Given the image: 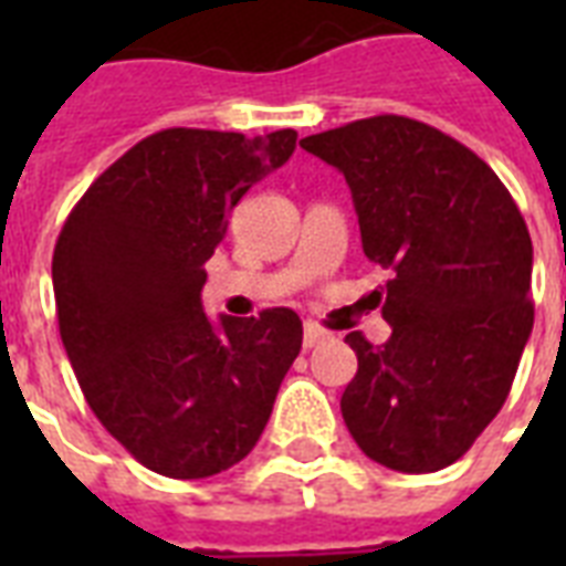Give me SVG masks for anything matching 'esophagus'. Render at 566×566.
Listing matches in <instances>:
<instances>
[{
    "mask_svg": "<svg viewBox=\"0 0 566 566\" xmlns=\"http://www.w3.org/2000/svg\"><path fill=\"white\" fill-rule=\"evenodd\" d=\"M326 337V328H319V323H314V319H305V335H302V346H305V349H314V346L323 344Z\"/></svg>",
    "mask_w": 566,
    "mask_h": 566,
    "instance_id": "1",
    "label": "esophagus"
}]
</instances>
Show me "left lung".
I'll return each instance as SVG.
<instances>
[{
    "instance_id": "1",
    "label": "left lung",
    "mask_w": 566,
    "mask_h": 566,
    "mask_svg": "<svg viewBox=\"0 0 566 566\" xmlns=\"http://www.w3.org/2000/svg\"><path fill=\"white\" fill-rule=\"evenodd\" d=\"M300 146L344 172L364 255L394 273L390 340L346 335V429L390 470H443L500 413L532 335L526 220L473 149L420 119L378 114Z\"/></svg>"
}]
</instances>
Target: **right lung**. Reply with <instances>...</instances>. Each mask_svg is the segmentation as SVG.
I'll return each instance as SVG.
<instances>
[{
  "instance_id": "right-lung-1",
  "label": "right lung",
  "mask_w": 566,
  "mask_h": 566,
  "mask_svg": "<svg viewBox=\"0 0 566 566\" xmlns=\"http://www.w3.org/2000/svg\"><path fill=\"white\" fill-rule=\"evenodd\" d=\"M293 149V128H164L111 164L57 234L66 358L91 411L153 473L205 479L243 461L300 355L296 311L213 328L199 300L229 211Z\"/></svg>"
}]
</instances>
